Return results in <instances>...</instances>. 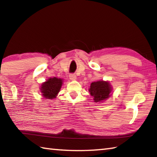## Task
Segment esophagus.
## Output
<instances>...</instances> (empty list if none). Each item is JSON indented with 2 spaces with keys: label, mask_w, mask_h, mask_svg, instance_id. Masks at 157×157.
I'll return each instance as SVG.
<instances>
[{
  "label": "esophagus",
  "mask_w": 157,
  "mask_h": 157,
  "mask_svg": "<svg viewBox=\"0 0 157 157\" xmlns=\"http://www.w3.org/2000/svg\"><path fill=\"white\" fill-rule=\"evenodd\" d=\"M69 78H70L71 80H75L76 79L75 74H73V73L70 74V75H69Z\"/></svg>",
  "instance_id": "esophagus-1"
}]
</instances>
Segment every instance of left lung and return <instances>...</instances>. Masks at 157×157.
Listing matches in <instances>:
<instances>
[{
	"label": "left lung",
	"mask_w": 157,
	"mask_h": 157,
	"mask_svg": "<svg viewBox=\"0 0 157 157\" xmlns=\"http://www.w3.org/2000/svg\"><path fill=\"white\" fill-rule=\"evenodd\" d=\"M111 87L108 82L98 81L92 82L89 89L91 96L94 97L95 102L105 100L110 96Z\"/></svg>",
	"instance_id": "1"
}]
</instances>
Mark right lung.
<instances>
[{"instance_id": "add662e5", "label": "right lung", "mask_w": 157, "mask_h": 157, "mask_svg": "<svg viewBox=\"0 0 157 157\" xmlns=\"http://www.w3.org/2000/svg\"><path fill=\"white\" fill-rule=\"evenodd\" d=\"M62 79L53 78H50L41 85V91L45 98L53 99L56 98L62 85Z\"/></svg>"}]
</instances>
